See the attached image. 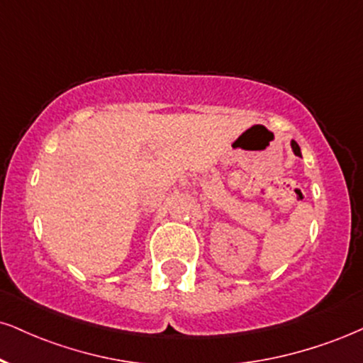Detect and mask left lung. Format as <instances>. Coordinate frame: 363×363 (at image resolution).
Here are the masks:
<instances>
[{"label":"left lung","instance_id":"obj_1","mask_svg":"<svg viewBox=\"0 0 363 363\" xmlns=\"http://www.w3.org/2000/svg\"><path fill=\"white\" fill-rule=\"evenodd\" d=\"M291 147H292V150H294V154L301 157V148H299L298 143L294 142V140H292V142H291Z\"/></svg>","mask_w":363,"mask_h":363}]
</instances>
